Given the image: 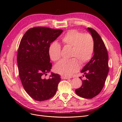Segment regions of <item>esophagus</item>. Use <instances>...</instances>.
<instances>
[{
  "label": "esophagus",
  "mask_w": 122,
  "mask_h": 122,
  "mask_svg": "<svg viewBox=\"0 0 122 122\" xmlns=\"http://www.w3.org/2000/svg\"><path fill=\"white\" fill-rule=\"evenodd\" d=\"M61 78L62 79H70V77H68L67 76H61Z\"/></svg>",
  "instance_id": "esophagus-1"
}]
</instances>
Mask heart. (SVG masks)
I'll return each instance as SVG.
<instances>
[{
    "instance_id": "b5f03b06",
    "label": "heart",
    "mask_w": 122,
    "mask_h": 122,
    "mask_svg": "<svg viewBox=\"0 0 122 122\" xmlns=\"http://www.w3.org/2000/svg\"><path fill=\"white\" fill-rule=\"evenodd\" d=\"M64 46L72 47L70 60H61L55 65L54 70L57 73L65 76H70L79 69V62L83 64L91 60L93 56L95 42L92 36L84 34L76 29L69 30L61 39ZM61 46L57 42L51 44L49 54L51 60L56 61L61 57ZM76 58L77 60L75 58Z\"/></svg>"
}]
</instances>
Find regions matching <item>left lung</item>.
I'll use <instances>...</instances> for the list:
<instances>
[{
  "mask_svg": "<svg viewBox=\"0 0 122 122\" xmlns=\"http://www.w3.org/2000/svg\"><path fill=\"white\" fill-rule=\"evenodd\" d=\"M87 30L94 40V55L81 71L86 79L82 80L79 77L82 84L75 90V93L82 98L92 99L100 93L104 86L109 71L108 55L104 43L98 32L92 28H87Z\"/></svg>",
  "mask_w": 122,
  "mask_h": 122,
  "instance_id": "left-lung-1",
  "label": "left lung"
}]
</instances>
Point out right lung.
Segmentation results:
<instances>
[{
    "mask_svg": "<svg viewBox=\"0 0 122 122\" xmlns=\"http://www.w3.org/2000/svg\"><path fill=\"white\" fill-rule=\"evenodd\" d=\"M61 29L35 27L25 33L18 50V71L26 92L35 100L42 101L55 94L61 79L51 73L49 79L44 78L50 71L49 48L50 44L62 32Z\"/></svg>",
    "mask_w": 122,
    "mask_h": 122,
    "instance_id": "right-lung-1",
    "label": "right lung"
}]
</instances>
